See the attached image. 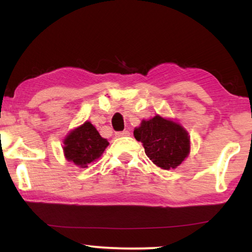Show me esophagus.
<instances>
[{
  "instance_id": "1",
  "label": "esophagus",
  "mask_w": 252,
  "mask_h": 252,
  "mask_svg": "<svg viewBox=\"0 0 252 252\" xmlns=\"http://www.w3.org/2000/svg\"><path fill=\"white\" fill-rule=\"evenodd\" d=\"M128 135H129L128 130H123V132L116 133V137H124V136H128Z\"/></svg>"
}]
</instances>
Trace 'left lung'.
<instances>
[{
    "instance_id": "8db88e82",
    "label": "left lung",
    "mask_w": 252,
    "mask_h": 252,
    "mask_svg": "<svg viewBox=\"0 0 252 252\" xmlns=\"http://www.w3.org/2000/svg\"><path fill=\"white\" fill-rule=\"evenodd\" d=\"M134 136L143 143L147 156L164 170L179 166L190 149L188 133L179 124L160 116L142 120Z\"/></svg>"
}]
</instances>
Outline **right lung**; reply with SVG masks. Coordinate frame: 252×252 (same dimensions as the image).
<instances>
[{
  "label": "right lung",
  "mask_w": 252,
  "mask_h": 252,
  "mask_svg": "<svg viewBox=\"0 0 252 252\" xmlns=\"http://www.w3.org/2000/svg\"><path fill=\"white\" fill-rule=\"evenodd\" d=\"M64 144L66 159L85 168L89 163L99 158L109 142L99 135L91 123L86 122L68 134L64 140Z\"/></svg>",
  "instance_id": "obj_1"
}]
</instances>
